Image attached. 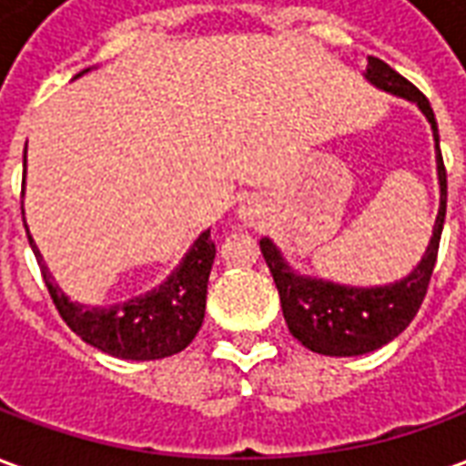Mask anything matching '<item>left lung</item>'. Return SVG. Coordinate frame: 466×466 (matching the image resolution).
<instances>
[{
    "mask_svg": "<svg viewBox=\"0 0 466 466\" xmlns=\"http://www.w3.org/2000/svg\"><path fill=\"white\" fill-rule=\"evenodd\" d=\"M367 79L381 86L384 92L417 102L424 116L430 119L434 142H437L440 214L434 222L430 247L421 257V262L417 264V269L390 287L357 289V287H342V284L322 282V279H307L287 267L279 249L267 237L259 242L264 262L277 284L284 322L289 327V332L307 350L327 354V357H357V354L380 350L381 344L391 342L397 334L410 327L430 287L437 252H440L444 214H447V169L441 159L440 132H437V119L431 112L430 99L421 95L410 79H404L400 72H394L387 62H381L377 56H367Z\"/></svg>",
    "mask_w": 466,
    "mask_h": 466,
    "instance_id": "obj_1",
    "label": "left lung"
}]
</instances>
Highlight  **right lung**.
<instances>
[{
	"mask_svg": "<svg viewBox=\"0 0 466 466\" xmlns=\"http://www.w3.org/2000/svg\"><path fill=\"white\" fill-rule=\"evenodd\" d=\"M29 244L35 249L36 262L42 267V277H45L46 289L59 317L76 337H82L96 350L119 360H164L182 351L202 327L207 282H209L214 254H217L209 229L199 234V239L192 244L182 264L159 289L144 297H134L129 302L109 307V309L69 302L46 272L32 234H29Z\"/></svg>",
	"mask_w": 466,
	"mask_h": 466,
	"instance_id": "obj_1",
	"label": "right lung"
}]
</instances>
